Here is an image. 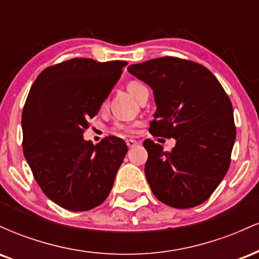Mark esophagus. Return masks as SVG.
<instances>
[{"mask_svg":"<svg viewBox=\"0 0 259 259\" xmlns=\"http://www.w3.org/2000/svg\"><path fill=\"white\" fill-rule=\"evenodd\" d=\"M126 145H127V147L132 148V147L138 145V141H136V140H134V139H127L126 140Z\"/></svg>","mask_w":259,"mask_h":259,"instance_id":"obj_1","label":"esophagus"}]
</instances>
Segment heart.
Segmentation results:
<instances>
[{
  "label": "heart",
  "instance_id": "b5f03b06",
  "mask_svg": "<svg viewBox=\"0 0 259 259\" xmlns=\"http://www.w3.org/2000/svg\"><path fill=\"white\" fill-rule=\"evenodd\" d=\"M126 89H127V91H129L136 100L139 99V96L142 94V92L147 90L146 86L142 84L140 80H130V81L126 84ZM105 106H106V101H103L102 107H105ZM113 129H114L115 132L130 133L134 130V125L133 124H127V123H115L114 126H113Z\"/></svg>",
  "mask_w": 259,
  "mask_h": 259
}]
</instances>
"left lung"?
Returning <instances> with one entry per match:
<instances>
[{"instance_id":"1","label":"left lung","mask_w":259,"mask_h":259,"mask_svg":"<svg viewBox=\"0 0 259 259\" xmlns=\"http://www.w3.org/2000/svg\"><path fill=\"white\" fill-rule=\"evenodd\" d=\"M127 70L153 90L157 112L150 133L177 140L171 151L144 141L153 195L180 209L203 203L224 179L236 138L227 92L206 67L189 59L167 56Z\"/></svg>"}]
</instances>
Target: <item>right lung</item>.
Here are the masks:
<instances>
[{"instance_id":"obj_1","label":"right lung","mask_w":259,"mask_h":259,"mask_svg":"<svg viewBox=\"0 0 259 259\" xmlns=\"http://www.w3.org/2000/svg\"><path fill=\"white\" fill-rule=\"evenodd\" d=\"M126 64L68 59L44 69L29 91L23 152L44 194L64 209H92L111 192L126 144L108 136L95 146L82 135Z\"/></svg>"}]
</instances>
